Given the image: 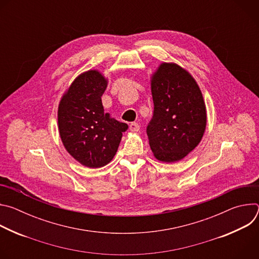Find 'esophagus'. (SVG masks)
Listing matches in <instances>:
<instances>
[{
    "mask_svg": "<svg viewBox=\"0 0 259 259\" xmlns=\"http://www.w3.org/2000/svg\"><path fill=\"white\" fill-rule=\"evenodd\" d=\"M129 128H130V130H131L132 132H138L139 129H140V126H139L137 123H131L130 126H129Z\"/></svg>",
    "mask_w": 259,
    "mask_h": 259,
    "instance_id": "34e87169",
    "label": "esophagus"
}]
</instances>
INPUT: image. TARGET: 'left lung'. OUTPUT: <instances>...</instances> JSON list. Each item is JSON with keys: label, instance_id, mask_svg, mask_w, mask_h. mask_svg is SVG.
<instances>
[{"label": "left lung", "instance_id": "8db88e82", "mask_svg": "<svg viewBox=\"0 0 259 259\" xmlns=\"http://www.w3.org/2000/svg\"><path fill=\"white\" fill-rule=\"evenodd\" d=\"M154 115L146 127L154 156L177 162L200 143L207 124L202 92L191 73L163 62L151 80Z\"/></svg>", "mask_w": 259, "mask_h": 259}]
</instances>
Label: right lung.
<instances>
[{
    "label": "right lung",
    "instance_id": "obj_1",
    "mask_svg": "<svg viewBox=\"0 0 259 259\" xmlns=\"http://www.w3.org/2000/svg\"><path fill=\"white\" fill-rule=\"evenodd\" d=\"M107 80L96 69L78 76L58 106V130L67 153L88 168H100L115 157L126 123L104 113L101 96Z\"/></svg>",
    "mask_w": 259,
    "mask_h": 259
}]
</instances>
